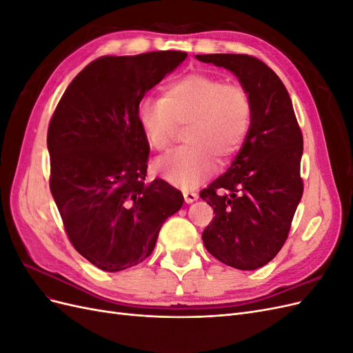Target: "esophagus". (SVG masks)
Here are the masks:
<instances>
[{"label": "esophagus", "mask_w": 353, "mask_h": 353, "mask_svg": "<svg viewBox=\"0 0 353 353\" xmlns=\"http://www.w3.org/2000/svg\"><path fill=\"white\" fill-rule=\"evenodd\" d=\"M183 194H184V200H185L187 205H190V203H193L199 199V194L194 193V191H184Z\"/></svg>", "instance_id": "1"}]
</instances>
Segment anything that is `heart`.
Returning a JSON list of instances; mask_svg holds the SVG:
<instances>
[{"label":"heart","instance_id":"obj_1","mask_svg":"<svg viewBox=\"0 0 353 353\" xmlns=\"http://www.w3.org/2000/svg\"><path fill=\"white\" fill-rule=\"evenodd\" d=\"M137 114L147 145L157 152L170 145L176 126L187 125V145L159 157L153 169L172 185L191 188L215 174V156L227 160L243 147L253 105L241 85L190 73L168 85L160 100H143Z\"/></svg>","mask_w":353,"mask_h":353}]
</instances>
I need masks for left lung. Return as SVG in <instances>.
Masks as SVG:
<instances>
[{
  "mask_svg": "<svg viewBox=\"0 0 353 353\" xmlns=\"http://www.w3.org/2000/svg\"><path fill=\"white\" fill-rule=\"evenodd\" d=\"M231 70L252 99L248 140L223 175L200 191L215 218L203 231L208 252L241 271L272 261L287 240L303 194V137L276 73L248 54H197Z\"/></svg>",
  "mask_w": 353,
  "mask_h": 353,
  "instance_id": "8db88e82",
  "label": "left lung"
}]
</instances>
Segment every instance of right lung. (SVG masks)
Masks as SVG:
<instances>
[{
  "instance_id": "right-lung-1",
  "label": "right lung",
  "mask_w": 353,
  "mask_h": 353,
  "mask_svg": "<svg viewBox=\"0 0 353 353\" xmlns=\"http://www.w3.org/2000/svg\"><path fill=\"white\" fill-rule=\"evenodd\" d=\"M185 57L152 51L94 60L50 121L51 194L73 248L103 271H123L150 256L163 222L184 203L166 181H144L150 147L137 112L145 92Z\"/></svg>"
}]
</instances>
